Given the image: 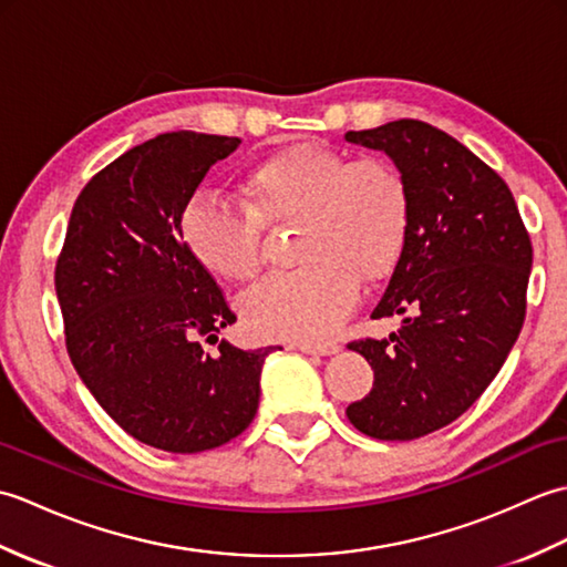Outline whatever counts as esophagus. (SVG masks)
<instances>
[{"label":"esophagus","mask_w":567,"mask_h":567,"mask_svg":"<svg viewBox=\"0 0 567 567\" xmlns=\"http://www.w3.org/2000/svg\"><path fill=\"white\" fill-rule=\"evenodd\" d=\"M297 348L307 355H333L341 351V346L336 343H297Z\"/></svg>","instance_id":"34e87169"}]
</instances>
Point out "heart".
Returning <instances> with one entry per match:
<instances>
[{
  "instance_id": "obj_1",
  "label": "heart",
  "mask_w": 567,
  "mask_h": 567,
  "mask_svg": "<svg viewBox=\"0 0 567 567\" xmlns=\"http://www.w3.org/2000/svg\"><path fill=\"white\" fill-rule=\"evenodd\" d=\"M240 187L248 207L212 195L185 204L179 226L192 256L226 280H250L260 221L299 219L305 265L252 285L240 315L262 339L329 341L358 307L363 277H388L406 248L412 195L400 167L305 141L252 165Z\"/></svg>"
}]
</instances>
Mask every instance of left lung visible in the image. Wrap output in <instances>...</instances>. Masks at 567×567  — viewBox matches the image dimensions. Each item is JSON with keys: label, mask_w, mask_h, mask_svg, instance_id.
Masks as SVG:
<instances>
[{"label": "left lung", "mask_w": 567, "mask_h": 567, "mask_svg": "<svg viewBox=\"0 0 567 567\" xmlns=\"http://www.w3.org/2000/svg\"><path fill=\"white\" fill-rule=\"evenodd\" d=\"M384 151L412 195V228L372 319L402 315L390 339L348 343L375 382L346 409L380 441H414L449 426L495 380L519 339L532 238L507 183L445 131L400 118L348 131Z\"/></svg>", "instance_id": "obj_1"}]
</instances>
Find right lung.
I'll list each match as a JSON object with an SVG mask.
<instances>
[{
  "label": "right lung",
  "instance_id": "add662e5",
  "mask_svg": "<svg viewBox=\"0 0 567 567\" xmlns=\"http://www.w3.org/2000/svg\"><path fill=\"white\" fill-rule=\"evenodd\" d=\"M238 143L173 131L118 155L80 192L55 265L78 375L128 436L167 453L244 433L272 351L216 339L236 315L179 226L204 175ZM204 342L220 343L214 357Z\"/></svg>",
  "mask_w": 567,
  "mask_h": 567
}]
</instances>
